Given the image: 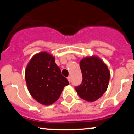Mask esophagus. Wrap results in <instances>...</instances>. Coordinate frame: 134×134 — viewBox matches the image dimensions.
<instances>
[{"label": "esophagus", "instance_id": "1", "mask_svg": "<svg viewBox=\"0 0 134 134\" xmlns=\"http://www.w3.org/2000/svg\"><path fill=\"white\" fill-rule=\"evenodd\" d=\"M67 79H68V82H71V77H70V76H68V77L67 78Z\"/></svg>", "mask_w": 134, "mask_h": 134}]
</instances>
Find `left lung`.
<instances>
[{"label": "left lung", "mask_w": 134, "mask_h": 134, "mask_svg": "<svg viewBox=\"0 0 134 134\" xmlns=\"http://www.w3.org/2000/svg\"><path fill=\"white\" fill-rule=\"evenodd\" d=\"M82 82L75 87L81 99L95 101L105 93L108 87L110 72L107 65L96 55L84 58L80 62Z\"/></svg>", "instance_id": "obj_1"}]
</instances>
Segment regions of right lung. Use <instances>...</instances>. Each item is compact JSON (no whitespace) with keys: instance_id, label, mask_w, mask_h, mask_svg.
I'll list each match as a JSON object with an SVG mask.
<instances>
[{"instance_id":"right-lung-1","label":"right lung","mask_w":134,"mask_h":134,"mask_svg":"<svg viewBox=\"0 0 134 134\" xmlns=\"http://www.w3.org/2000/svg\"><path fill=\"white\" fill-rule=\"evenodd\" d=\"M29 93L35 100L49 105L60 97L64 87L69 84L62 75L55 58L47 52H41L32 57L25 72Z\"/></svg>"}]
</instances>
